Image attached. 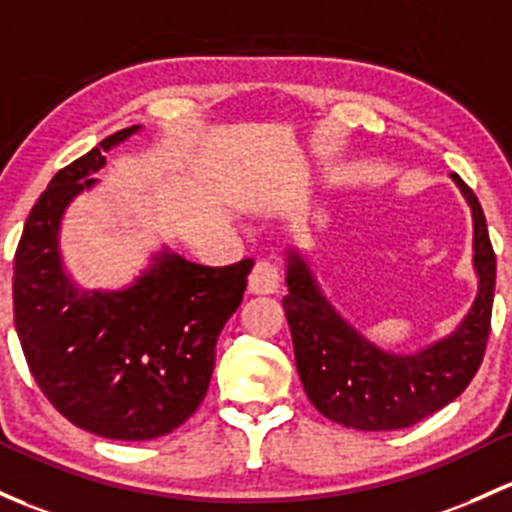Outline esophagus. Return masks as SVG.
<instances>
[{
    "mask_svg": "<svg viewBox=\"0 0 512 512\" xmlns=\"http://www.w3.org/2000/svg\"><path fill=\"white\" fill-rule=\"evenodd\" d=\"M282 287V277L272 262H257L255 270L247 279V292L250 294H277Z\"/></svg>",
    "mask_w": 512,
    "mask_h": 512,
    "instance_id": "esophagus-1",
    "label": "esophagus"
}]
</instances>
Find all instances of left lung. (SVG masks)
Returning a JSON list of instances; mask_svg holds the SVG:
<instances>
[{
    "instance_id": "1",
    "label": "left lung",
    "mask_w": 512,
    "mask_h": 512,
    "mask_svg": "<svg viewBox=\"0 0 512 512\" xmlns=\"http://www.w3.org/2000/svg\"><path fill=\"white\" fill-rule=\"evenodd\" d=\"M473 218V272L478 292L454 331L412 353L385 351L365 338L328 301L299 250L284 255L282 299L294 358L306 397L324 417L360 432H390L417 424L466 390L491 333L496 255L476 193L451 176Z\"/></svg>"
}]
</instances>
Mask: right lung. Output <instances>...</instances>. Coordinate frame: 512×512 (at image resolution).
<instances>
[{
  "label": "right lung",
  "mask_w": 512,
  "mask_h": 512,
  "mask_svg": "<svg viewBox=\"0 0 512 512\" xmlns=\"http://www.w3.org/2000/svg\"><path fill=\"white\" fill-rule=\"evenodd\" d=\"M139 129L110 134L53 176L14 257V326L31 375L68 422L117 441L164 437L198 410L215 343L255 265H196L161 245L122 289L75 284L61 252L63 218L100 184L105 154Z\"/></svg>",
  "instance_id": "right-lung-1"
}]
</instances>
